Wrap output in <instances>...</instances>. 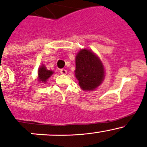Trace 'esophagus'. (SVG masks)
<instances>
[{"label":"esophagus","instance_id":"esophagus-1","mask_svg":"<svg viewBox=\"0 0 147 147\" xmlns=\"http://www.w3.org/2000/svg\"><path fill=\"white\" fill-rule=\"evenodd\" d=\"M67 72L66 69H60V73H61L62 75H66Z\"/></svg>","mask_w":147,"mask_h":147}]
</instances>
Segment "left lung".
Returning <instances> with one entry per match:
<instances>
[{
    "instance_id": "8db88e82",
    "label": "left lung",
    "mask_w": 147,
    "mask_h": 147,
    "mask_svg": "<svg viewBox=\"0 0 147 147\" xmlns=\"http://www.w3.org/2000/svg\"><path fill=\"white\" fill-rule=\"evenodd\" d=\"M75 78L84 91H93L105 80V67L100 57L90 49H81L75 57Z\"/></svg>"
}]
</instances>
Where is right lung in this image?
Wrapping results in <instances>:
<instances>
[{
  "label": "right lung",
  "mask_w": 147,
  "mask_h": 147,
  "mask_svg": "<svg viewBox=\"0 0 147 147\" xmlns=\"http://www.w3.org/2000/svg\"><path fill=\"white\" fill-rule=\"evenodd\" d=\"M54 74V71L47 69L43 64L41 65L38 69V82H42L43 84L47 83V80Z\"/></svg>",
  "instance_id": "right-lung-1"
}]
</instances>
